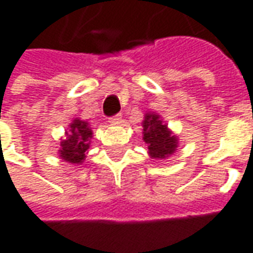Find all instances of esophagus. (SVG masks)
Masks as SVG:
<instances>
[{
	"label": "esophagus",
	"instance_id": "esophagus-1",
	"mask_svg": "<svg viewBox=\"0 0 253 253\" xmlns=\"http://www.w3.org/2000/svg\"><path fill=\"white\" fill-rule=\"evenodd\" d=\"M122 121V116L121 115H115V116H112V118H110L108 119V122H110L111 125H114V126H116V125H119Z\"/></svg>",
	"mask_w": 253,
	"mask_h": 253
}]
</instances>
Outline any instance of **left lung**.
I'll return each instance as SVG.
<instances>
[{"instance_id":"8db88e82","label":"left lung","mask_w":253,"mask_h":253,"mask_svg":"<svg viewBox=\"0 0 253 253\" xmlns=\"http://www.w3.org/2000/svg\"><path fill=\"white\" fill-rule=\"evenodd\" d=\"M142 139L148 146L150 159L165 160L179 146V138L157 112L149 111L142 121Z\"/></svg>"}]
</instances>
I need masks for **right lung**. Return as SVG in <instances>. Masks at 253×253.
<instances>
[{
    "instance_id": "right-lung-1",
    "label": "right lung",
    "mask_w": 253,
    "mask_h": 253,
    "mask_svg": "<svg viewBox=\"0 0 253 253\" xmlns=\"http://www.w3.org/2000/svg\"><path fill=\"white\" fill-rule=\"evenodd\" d=\"M92 137L93 131L88 122L74 118L65 131V137L61 138L58 149L59 159L73 165L83 164L86 159Z\"/></svg>"
}]
</instances>
